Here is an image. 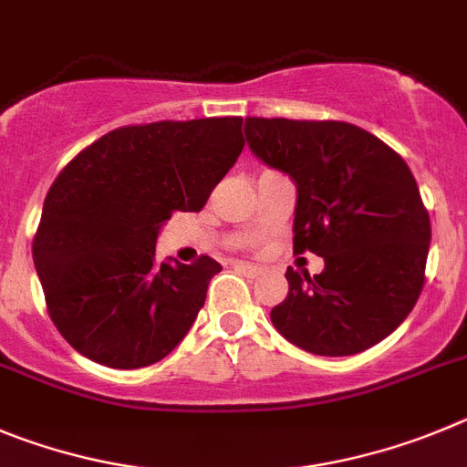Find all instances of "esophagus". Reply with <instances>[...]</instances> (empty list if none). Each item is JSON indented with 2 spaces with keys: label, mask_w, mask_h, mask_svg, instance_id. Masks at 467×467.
Wrapping results in <instances>:
<instances>
[{
  "label": "esophagus",
  "mask_w": 467,
  "mask_h": 467,
  "mask_svg": "<svg viewBox=\"0 0 467 467\" xmlns=\"http://www.w3.org/2000/svg\"><path fill=\"white\" fill-rule=\"evenodd\" d=\"M234 270L244 272V275L251 276V279H254V276H258V275H260L258 267H255V265H249V263H234Z\"/></svg>",
  "instance_id": "1"
}]
</instances>
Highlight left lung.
<instances>
[{
    "label": "left lung",
    "mask_w": 467,
    "mask_h": 467,
    "mask_svg": "<svg viewBox=\"0 0 467 467\" xmlns=\"http://www.w3.org/2000/svg\"><path fill=\"white\" fill-rule=\"evenodd\" d=\"M244 134L265 165L296 182L293 254L326 260L321 275L285 270L275 327L317 356L375 347L405 321L426 281L431 216L407 162L344 120L249 116Z\"/></svg>",
    "instance_id": "1"
}]
</instances>
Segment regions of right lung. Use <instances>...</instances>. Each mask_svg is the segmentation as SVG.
Returning a JSON list of instances; mask_svg holds the SVG:
<instances>
[{
    "label": "right lung",
    "mask_w": 467,
    "mask_h": 467,
    "mask_svg": "<svg viewBox=\"0 0 467 467\" xmlns=\"http://www.w3.org/2000/svg\"><path fill=\"white\" fill-rule=\"evenodd\" d=\"M244 149L242 119L111 130L50 186L32 242L50 321L78 354L116 369L165 358L186 337L221 265L155 258L161 225L200 212Z\"/></svg>",
    "instance_id": "add662e5"
}]
</instances>
